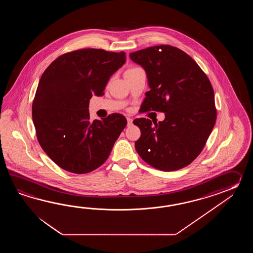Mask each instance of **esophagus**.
Segmentation results:
<instances>
[{"label": "esophagus", "mask_w": 253, "mask_h": 253, "mask_svg": "<svg viewBox=\"0 0 253 253\" xmlns=\"http://www.w3.org/2000/svg\"><path fill=\"white\" fill-rule=\"evenodd\" d=\"M126 120H127V126H131L133 124V119L131 118H126Z\"/></svg>", "instance_id": "esophagus-1"}]
</instances>
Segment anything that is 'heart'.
<instances>
[{
  "label": "heart",
  "mask_w": 253,
  "mask_h": 253,
  "mask_svg": "<svg viewBox=\"0 0 253 253\" xmlns=\"http://www.w3.org/2000/svg\"><path fill=\"white\" fill-rule=\"evenodd\" d=\"M135 69H137V68H134V69H131V70H135Z\"/></svg>",
  "instance_id": "1"
}]
</instances>
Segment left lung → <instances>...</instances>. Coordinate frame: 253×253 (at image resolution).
<instances>
[{"mask_svg":"<svg viewBox=\"0 0 253 253\" xmlns=\"http://www.w3.org/2000/svg\"><path fill=\"white\" fill-rule=\"evenodd\" d=\"M143 67L150 90L141 108L165 113L164 121L134 119L141 130L134 143L140 157L151 167L171 172L199 156L214 126V92L209 79L188 54L160 45L129 54Z\"/></svg>","mask_w":253,"mask_h":253,"instance_id":"left-lung-1","label":"left lung"}]
</instances>
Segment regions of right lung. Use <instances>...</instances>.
<instances>
[{"label":"right lung","instance_id":"1","mask_svg":"<svg viewBox=\"0 0 253 253\" xmlns=\"http://www.w3.org/2000/svg\"><path fill=\"white\" fill-rule=\"evenodd\" d=\"M126 62L124 51L82 48L63 54L43 72L33 104V124L44 152L60 168L86 173L108 159L126 126L121 114L89 120L93 95L102 96Z\"/></svg>","mask_w":253,"mask_h":253}]
</instances>
